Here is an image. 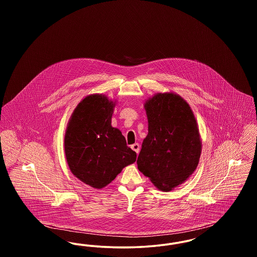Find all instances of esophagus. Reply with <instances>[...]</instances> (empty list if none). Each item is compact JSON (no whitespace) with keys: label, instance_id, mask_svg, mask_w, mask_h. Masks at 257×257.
<instances>
[{"label":"esophagus","instance_id":"obj_1","mask_svg":"<svg viewBox=\"0 0 257 257\" xmlns=\"http://www.w3.org/2000/svg\"><path fill=\"white\" fill-rule=\"evenodd\" d=\"M131 148L134 150L135 152H136L137 154H139L140 149H141V147H140V145H139V144H134V145H132V146H131Z\"/></svg>","mask_w":257,"mask_h":257}]
</instances>
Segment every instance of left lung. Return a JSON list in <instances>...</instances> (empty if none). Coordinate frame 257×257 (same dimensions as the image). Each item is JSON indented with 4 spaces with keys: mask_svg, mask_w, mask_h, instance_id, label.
I'll use <instances>...</instances> for the list:
<instances>
[{
    "mask_svg": "<svg viewBox=\"0 0 257 257\" xmlns=\"http://www.w3.org/2000/svg\"><path fill=\"white\" fill-rule=\"evenodd\" d=\"M148 134L137 160L138 169L161 191L170 192L196 171L201 139L195 114L174 92H158L145 102Z\"/></svg>",
    "mask_w": 257,
    "mask_h": 257,
    "instance_id": "1",
    "label": "left lung"
}]
</instances>
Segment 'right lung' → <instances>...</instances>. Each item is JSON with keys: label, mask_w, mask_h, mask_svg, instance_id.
<instances>
[{"label": "right lung", "mask_w": 257, "mask_h": 257, "mask_svg": "<svg viewBox=\"0 0 257 257\" xmlns=\"http://www.w3.org/2000/svg\"><path fill=\"white\" fill-rule=\"evenodd\" d=\"M115 105V99L104 94L83 98L74 109L64 135L69 170L94 189L106 187L137 158L121 131L111 126Z\"/></svg>", "instance_id": "right-lung-1"}]
</instances>
